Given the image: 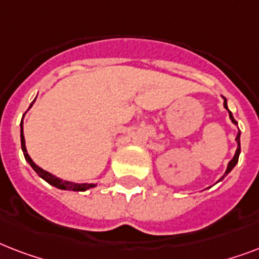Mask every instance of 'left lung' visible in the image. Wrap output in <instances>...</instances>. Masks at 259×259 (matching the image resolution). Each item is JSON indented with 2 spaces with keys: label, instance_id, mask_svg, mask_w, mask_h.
I'll return each instance as SVG.
<instances>
[{
  "label": "left lung",
  "instance_id": "1",
  "mask_svg": "<svg viewBox=\"0 0 259 259\" xmlns=\"http://www.w3.org/2000/svg\"><path fill=\"white\" fill-rule=\"evenodd\" d=\"M222 98H223V106H225V109L227 110V111H229L230 119H231V122H233L234 125L238 126V122L235 121V119H234L233 113H231V111H230V110H229V106H227V101H226V98L225 97H222ZM235 141H237V150H235V154H234V157L231 158V161H230L229 164H227V169H226L225 175H223V176H222L221 179H219V180H218V181L223 180V179H225V177L227 176V175H229V173L234 169V166H235L238 164V158H239V153H241V130H239V129H238V134H237V138H235Z\"/></svg>",
  "mask_w": 259,
  "mask_h": 259
}]
</instances>
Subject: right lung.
<instances>
[{
	"label": "right lung",
	"instance_id": "obj_1",
	"mask_svg": "<svg viewBox=\"0 0 259 259\" xmlns=\"http://www.w3.org/2000/svg\"><path fill=\"white\" fill-rule=\"evenodd\" d=\"M34 101H36V99H34ZM33 102L30 103L29 109L33 106ZM20 127H21V130H20V132H21L20 137H21V149H22V153H24V157H25L26 162L33 168L34 172L37 173L42 180H46L48 184L54 185V187H56V188L59 189H63V191H75V192H83V191H87V189L97 187V184H89V183H74V181L62 180V179H59V177H56L55 175H52V173L47 172V170H44L38 165H36V164L33 162V160H32L29 154H28V150H26L25 138H24V129H22V121L21 123H20Z\"/></svg>",
	"mask_w": 259,
	"mask_h": 259
}]
</instances>
